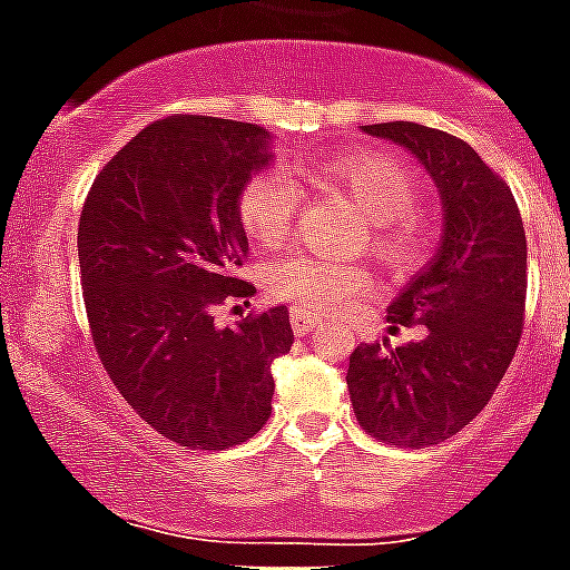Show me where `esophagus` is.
<instances>
[{
  "label": "esophagus",
  "instance_id": "esophagus-1",
  "mask_svg": "<svg viewBox=\"0 0 570 570\" xmlns=\"http://www.w3.org/2000/svg\"><path fill=\"white\" fill-rule=\"evenodd\" d=\"M315 327H318V318H315V315L304 313V309H293V333H295V336H309Z\"/></svg>",
  "mask_w": 570,
  "mask_h": 570
}]
</instances>
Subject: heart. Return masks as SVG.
Masks as SVG:
<instances>
[{
  "mask_svg": "<svg viewBox=\"0 0 570 570\" xmlns=\"http://www.w3.org/2000/svg\"><path fill=\"white\" fill-rule=\"evenodd\" d=\"M313 188L351 203L367 226V243L389 269H414L429 246V223L414 208L423 194L420 176L385 150L347 147L307 161ZM298 185L284 170H261L243 181L237 219L255 246L275 248L289 237L298 212ZM371 275L358 263L330 261L322 255L281 257L269 269V293L304 313H342L365 298Z\"/></svg>",
  "mask_w": 570,
  "mask_h": 570,
  "instance_id": "b5f03b06",
  "label": "heart"
}]
</instances>
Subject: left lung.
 Listing matches in <instances>:
<instances>
[{
    "label": "left lung",
    "mask_w": 570,
    "mask_h": 570,
    "mask_svg": "<svg viewBox=\"0 0 570 570\" xmlns=\"http://www.w3.org/2000/svg\"><path fill=\"white\" fill-rule=\"evenodd\" d=\"M417 156L443 203L438 255L389 307V322L425 324L403 347L358 344L347 389L365 432L423 449L481 414L513 362L528 295L519 205L466 141L423 124L362 127Z\"/></svg>",
    "instance_id": "8db88e82"
}]
</instances>
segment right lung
Returning a JSON list of instances; mask_svg holds the SVG:
<instances>
[{"instance_id":"add662e5","label":"right lung","mask_w":570,"mask_h":570,"mask_svg":"<svg viewBox=\"0 0 570 570\" xmlns=\"http://www.w3.org/2000/svg\"><path fill=\"white\" fill-rule=\"evenodd\" d=\"M257 124L170 115L95 176L78 228L95 351L118 394L161 438L237 446L272 414V362L293 347L289 309L217 327L214 307L248 298L237 194L269 165Z\"/></svg>"}]
</instances>
